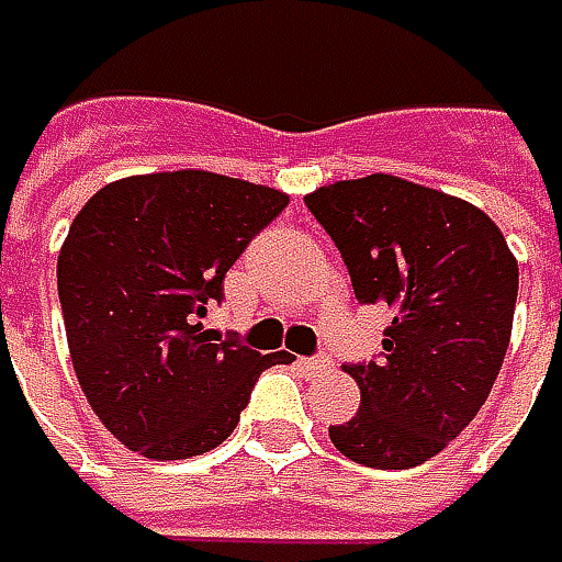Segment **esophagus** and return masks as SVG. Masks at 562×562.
<instances>
[{
    "label": "esophagus",
    "instance_id": "obj_1",
    "mask_svg": "<svg viewBox=\"0 0 562 562\" xmlns=\"http://www.w3.org/2000/svg\"><path fill=\"white\" fill-rule=\"evenodd\" d=\"M328 363H331V360H328L325 353H319V357H300V367H303V370H310V373H319V370H325Z\"/></svg>",
    "mask_w": 562,
    "mask_h": 562
}]
</instances>
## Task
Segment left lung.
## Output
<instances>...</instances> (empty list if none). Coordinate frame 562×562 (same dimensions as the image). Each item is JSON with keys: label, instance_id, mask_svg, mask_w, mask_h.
Segmentation results:
<instances>
[{"label": "left lung", "instance_id": "8db88e82", "mask_svg": "<svg viewBox=\"0 0 562 562\" xmlns=\"http://www.w3.org/2000/svg\"><path fill=\"white\" fill-rule=\"evenodd\" d=\"M306 209L335 239L357 300L392 310L379 360L345 367L360 407L328 436L367 468L424 464L491 395L513 335L519 262L484 211L402 177L323 186Z\"/></svg>", "mask_w": 562, "mask_h": 562}]
</instances>
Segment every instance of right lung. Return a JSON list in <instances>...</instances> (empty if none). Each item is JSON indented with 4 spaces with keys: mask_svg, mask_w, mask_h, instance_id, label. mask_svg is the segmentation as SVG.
<instances>
[{
    "mask_svg": "<svg viewBox=\"0 0 562 562\" xmlns=\"http://www.w3.org/2000/svg\"><path fill=\"white\" fill-rule=\"evenodd\" d=\"M288 195L209 170L126 177L75 214L56 284L75 376L126 449L192 459L221 446L262 370L288 363L202 328L224 274Z\"/></svg>",
    "mask_w": 562,
    "mask_h": 562,
    "instance_id": "add662e5",
    "label": "right lung"
}]
</instances>
